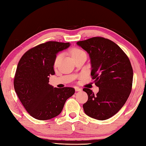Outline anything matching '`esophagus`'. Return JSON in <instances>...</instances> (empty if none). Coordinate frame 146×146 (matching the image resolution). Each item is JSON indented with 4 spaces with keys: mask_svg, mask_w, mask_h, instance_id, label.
<instances>
[{
    "mask_svg": "<svg viewBox=\"0 0 146 146\" xmlns=\"http://www.w3.org/2000/svg\"><path fill=\"white\" fill-rule=\"evenodd\" d=\"M75 90L76 92H81L82 90L81 88H79V87H75Z\"/></svg>",
    "mask_w": 146,
    "mask_h": 146,
    "instance_id": "esophagus-1",
    "label": "esophagus"
}]
</instances>
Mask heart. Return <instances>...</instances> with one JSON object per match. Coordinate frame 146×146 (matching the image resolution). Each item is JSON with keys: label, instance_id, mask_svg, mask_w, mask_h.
<instances>
[{"label": "heart", "instance_id": "heart-1", "mask_svg": "<svg viewBox=\"0 0 146 146\" xmlns=\"http://www.w3.org/2000/svg\"><path fill=\"white\" fill-rule=\"evenodd\" d=\"M82 53H84L81 50V49H79V48H72V49H71V51H70L71 56H72V57L73 58H74L76 57V56H78L79 55H80V54H81ZM60 58V54H58V55L56 56L55 60H54V65H56L57 64V63L58 62Z\"/></svg>", "mask_w": 146, "mask_h": 146}]
</instances>
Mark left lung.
Returning <instances> with one entry per match:
<instances>
[{"instance_id":"8db88e82","label":"left lung","mask_w":146,"mask_h":146,"mask_svg":"<svg viewBox=\"0 0 146 146\" xmlns=\"http://www.w3.org/2000/svg\"><path fill=\"white\" fill-rule=\"evenodd\" d=\"M89 54L91 76L99 88L95 95L84 88L88 99L83 104L85 114L98 120H106L116 114L125 105L133 82V69L127 55L113 41L101 37L78 41Z\"/></svg>"}]
</instances>
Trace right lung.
Wrapping results in <instances>:
<instances>
[{"label": "right lung", "mask_w": 146, "mask_h": 146, "mask_svg": "<svg viewBox=\"0 0 146 146\" xmlns=\"http://www.w3.org/2000/svg\"><path fill=\"white\" fill-rule=\"evenodd\" d=\"M69 46V42L48 41L30 49L18 62L14 88L22 105L35 119L57 116L66 100L75 93L73 88H57L49 84V76L54 74L56 54Z\"/></svg>", "instance_id": "right-lung-1"}]
</instances>
